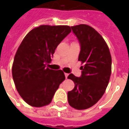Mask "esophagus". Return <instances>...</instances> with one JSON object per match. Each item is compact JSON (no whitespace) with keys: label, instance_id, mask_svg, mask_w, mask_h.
Returning a JSON list of instances; mask_svg holds the SVG:
<instances>
[{"label":"esophagus","instance_id":"34e87169","mask_svg":"<svg viewBox=\"0 0 129 129\" xmlns=\"http://www.w3.org/2000/svg\"><path fill=\"white\" fill-rule=\"evenodd\" d=\"M68 74H67V73H65V76H66V78H68Z\"/></svg>","mask_w":129,"mask_h":129}]
</instances>
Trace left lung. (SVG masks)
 I'll use <instances>...</instances> for the list:
<instances>
[{"label": "left lung", "instance_id": "8db88e82", "mask_svg": "<svg viewBox=\"0 0 129 129\" xmlns=\"http://www.w3.org/2000/svg\"><path fill=\"white\" fill-rule=\"evenodd\" d=\"M71 28L80 45L78 61L83 65L80 78L73 74L68 77L75 84L74 88L68 92V99L72 107L84 110L104 94L111 75L112 58L104 39L94 28L84 24Z\"/></svg>", "mask_w": 129, "mask_h": 129}]
</instances>
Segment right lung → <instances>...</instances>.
<instances>
[{
	"mask_svg": "<svg viewBox=\"0 0 129 129\" xmlns=\"http://www.w3.org/2000/svg\"><path fill=\"white\" fill-rule=\"evenodd\" d=\"M67 25H40L27 33L15 54L12 74L17 91L34 107L48 105L64 80L62 70L46 68L61 41L70 33Z\"/></svg>",
	"mask_w": 129,
	"mask_h": 129,
	"instance_id": "1",
	"label": "right lung"
}]
</instances>
